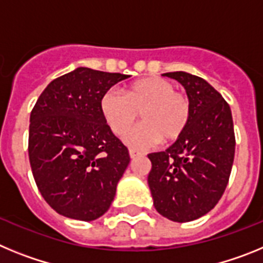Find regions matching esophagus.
Here are the masks:
<instances>
[{
    "instance_id": "34e87169",
    "label": "esophagus",
    "mask_w": 263,
    "mask_h": 263,
    "mask_svg": "<svg viewBox=\"0 0 263 263\" xmlns=\"http://www.w3.org/2000/svg\"><path fill=\"white\" fill-rule=\"evenodd\" d=\"M129 155L132 159H134V158H137L139 155V153H137L136 150H129Z\"/></svg>"
}]
</instances>
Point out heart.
I'll use <instances>...</instances> for the list:
<instances>
[{
	"mask_svg": "<svg viewBox=\"0 0 263 263\" xmlns=\"http://www.w3.org/2000/svg\"><path fill=\"white\" fill-rule=\"evenodd\" d=\"M106 124L116 136H122L141 113L143 124L125 136L133 148H146L162 139L163 143L178 141L191 121L192 106L187 95L176 92L175 85L162 78H145L125 89L105 92L100 103Z\"/></svg>",
	"mask_w": 263,
	"mask_h": 263,
	"instance_id": "heart-1",
	"label": "heart"
}]
</instances>
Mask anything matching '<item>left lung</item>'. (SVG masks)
Listing matches in <instances>:
<instances>
[{
  "mask_svg": "<svg viewBox=\"0 0 263 263\" xmlns=\"http://www.w3.org/2000/svg\"><path fill=\"white\" fill-rule=\"evenodd\" d=\"M184 87L191 101L187 130L167 150L148 154L147 183L155 210L171 221L201 217L221 199L234 159L233 118L228 103L199 76L167 72Z\"/></svg>",
  "mask_w": 263,
  "mask_h": 263,
  "instance_id": "obj_1",
  "label": "left lung"
}]
</instances>
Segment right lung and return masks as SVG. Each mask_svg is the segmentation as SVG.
Masks as SVG:
<instances>
[{"instance_id":"add662e5","label":"right lung","mask_w":263,"mask_h":263,"mask_svg":"<svg viewBox=\"0 0 263 263\" xmlns=\"http://www.w3.org/2000/svg\"><path fill=\"white\" fill-rule=\"evenodd\" d=\"M129 75L79 67L55 79L30 115L29 159L39 192L59 215L92 221L109 210L130 162L100 103Z\"/></svg>"}]
</instances>
